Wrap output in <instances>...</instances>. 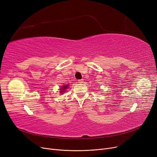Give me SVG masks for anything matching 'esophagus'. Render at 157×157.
<instances>
[{"mask_svg":"<svg viewBox=\"0 0 157 157\" xmlns=\"http://www.w3.org/2000/svg\"><path fill=\"white\" fill-rule=\"evenodd\" d=\"M78 83H83V79H79V80H78Z\"/></svg>","mask_w":157,"mask_h":157,"instance_id":"esophagus-1","label":"esophagus"}]
</instances>
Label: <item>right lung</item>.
<instances>
[{
  "label": "right lung",
  "mask_w": 157,
  "mask_h": 157,
  "mask_svg": "<svg viewBox=\"0 0 157 157\" xmlns=\"http://www.w3.org/2000/svg\"><path fill=\"white\" fill-rule=\"evenodd\" d=\"M68 86H69V85H65V86H62V88L60 89V92H61V93H63V92L65 91V89H67Z\"/></svg>",
  "instance_id": "right-lung-1"
}]
</instances>
